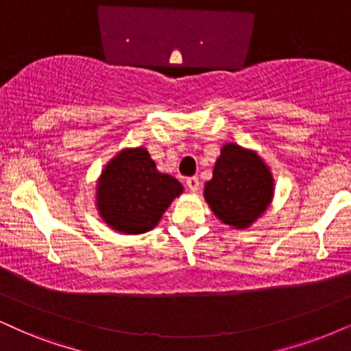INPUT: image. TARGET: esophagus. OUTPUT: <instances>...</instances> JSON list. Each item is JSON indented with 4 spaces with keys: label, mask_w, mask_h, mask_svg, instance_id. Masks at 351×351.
Returning <instances> with one entry per match:
<instances>
[{
    "label": "esophagus",
    "mask_w": 351,
    "mask_h": 351,
    "mask_svg": "<svg viewBox=\"0 0 351 351\" xmlns=\"http://www.w3.org/2000/svg\"><path fill=\"white\" fill-rule=\"evenodd\" d=\"M186 184H188V188L193 191V193H196L199 189V178L197 176H191V178L186 180Z\"/></svg>",
    "instance_id": "obj_1"
}]
</instances>
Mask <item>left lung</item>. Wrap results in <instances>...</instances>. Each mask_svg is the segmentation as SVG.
<instances>
[{
  "mask_svg": "<svg viewBox=\"0 0 351 351\" xmlns=\"http://www.w3.org/2000/svg\"><path fill=\"white\" fill-rule=\"evenodd\" d=\"M204 197L225 225L247 228L272 202V173L254 150L228 143L220 150Z\"/></svg>",
  "mask_w": 351,
  "mask_h": 351,
  "instance_id": "left-lung-1",
  "label": "left lung"
}]
</instances>
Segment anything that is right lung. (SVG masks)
I'll use <instances>...</instances> for the list:
<instances>
[{
	"instance_id": "obj_1",
	"label": "right lung",
	"mask_w": 351,
	"mask_h": 351,
	"mask_svg": "<svg viewBox=\"0 0 351 351\" xmlns=\"http://www.w3.org/2000/svg\"><path fill=\"white\" fill-rule=\"evenodd\" d=\"M183 193L176 178L160 173L147 149H124L106 163L97 181V208L119 233H145Z\"/></svg>"
}]
</instances>
